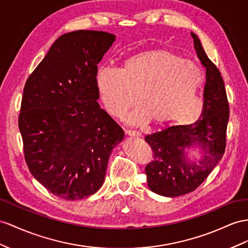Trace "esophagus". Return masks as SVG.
Wrapping results in <instances>:
<instances>
[{
	"label": "esophagus",
	"instance_id": "obj_1",
	"mask_svg": "<svg viewBox=\"0 0 248 248\" xmlns=\"http://www.w3.org/2000/svg\"><path fill=\"white\" fill-rule=\"evenodd\" d=\"M125 135L131 136V137H138L139 136V133L136 131H132V130H125Z\"/></svg>",
	"mask_w": 248,
	"mask_h": 248
}]
</instances>
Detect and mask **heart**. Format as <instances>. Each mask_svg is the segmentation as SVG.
Instances as JSON below:
<instances>
[{
    "label": "heart",
    "mask_w": 248,
    "mask_h": 248,
    "mask_svg": "<svg viewBox=\"0 0 248 248\" xmlns=\"http://www.w3.org/2000/svg\"><path fill=\"white\" fill-rule=\"evenodd\" d=\"M202 81L195 62L166 49L138 52L124 60L119 71L100 68L96 74L100 100L111 115L122 117L136 96L139 107L128 116V122L136 125L150 119L158 124L188 123L200 112ZM193 104L196 110L192 114Z\"/></svg>",
    "instance_id": "obj_1"
}]
</instances>
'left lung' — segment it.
I'll use <instances>...</instances> for the list:
<instances>
[{"instance_id": "8db88e82", "label": "left lung", "mask_w": 248, "mask_h": 248, "mask_svg": "<svg viewBox=\"0 0 248 248\" xmlns=\"http://www.w3.org/2000/svg\"><path fill=\"white\" fill-rule=\"evenodd\" d=\"M195 49L206 68L203 110L196 123L173 125L147 135L153 159L145 167L148 186L152 192L166 197H178L193 192L211 174L225 152L230 106L224 81L219 69L207 58L195 33ZM199 145L203 156L196 163L186 158L185 149Z\"/></svg>"}]
</instances>
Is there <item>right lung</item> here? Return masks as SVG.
I'll return each instance as SVG.
<instances>
[{"instance_id":"add662e5","label":"right lung","mask_w":248,"mask_h":248,"mask_svg":"<svg viewBox=\"0 0 248 248\" xmlns=\"http://www.w3.org/2000/svg\"><path fill=\"white\" fill-rule=\"evenodd\" d=\"M104 31L62 34L25 84L20 129L30 173L66 200L95 194L124 131L97 103V63L115 42Z\"/></svg>"}]
</instances>
